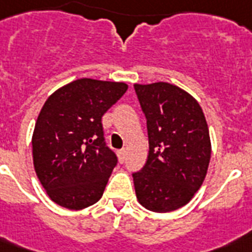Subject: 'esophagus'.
Here are the masks:
<instances>
[{
  "mask_svg": "<svg viewBox=\"0 0 252 252\" xmlns=\"http://www.w3.org/2000/svg\"><path fill=\"white\" fill-rule=\"evenodd\" d=\"M118 158H120V160L124 163L125 159H126V151H125V150H121V151H118Z\"/></svg>",
  "mask_w": 252,
  "mask_h": 252,
  "instance_id": "34e87169",
  "label": "esophagus"
}]
</instances>
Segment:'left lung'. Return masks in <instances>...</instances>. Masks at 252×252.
Listing matches in <instances>:
<instances>
[{
	"label": "left lung",
	"instance_id": "left-lung-1",
	"mask_svg": "<svg viewBox=\"0 0 252 252\" xmlns=\"http://www.w3.org/2000/svg\"><path fill=\"white\" fill-rule=\"evenodd\" d=\"M147 121L148 157L132 173L136 198L157 213L176 210L192 200L210 161L209 128L192 95L168 83L134 85Z\"/></svg>",
	"mask_w": 252,
	"mask_h": 252
}]
</instances>
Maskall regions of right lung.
I'll list each match as a JSON object with an SVG mask.
<instances>
[{
    "label": "right lung",
    "mask_w": 252,
    "mask_h": 252,
    "mask_svg": "<svg viewBox=\"0 0 252 252\" xmlns=\"http://www.w3.org/2000/svg\"><path fill=\"white\" fill-rule=\"evenodd\" d=\"M126 91L125 83L79 79L43 105L32 158L40 184L58 205L79 210L102 197L118 159L106 146L101 120Z\"/></svg>",
    "instance_id": "obj_1"
}]
</instances>
